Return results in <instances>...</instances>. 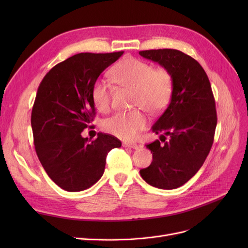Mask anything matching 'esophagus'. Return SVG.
Returning <instances> with one entry per match:
<instances>
[{"label": "esophagus", "mask_w": 248, "mask_h": 248, "mask_svg": "<svg viewBox=\"0 0 248 248\" xmlns=\"http://www.w3.org/2000/svg\"><path fill=\"white\" fill-rule=\"evenodd\" d=\"M124 147H128V148H132V149H138L139 145L137 142H123Z\"/></svg>", "instance_id": "obj_1"}]
</instances>
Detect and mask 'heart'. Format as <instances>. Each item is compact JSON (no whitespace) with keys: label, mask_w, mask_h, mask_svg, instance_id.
Returning <instances> with one entry per match:
<instances>
[{"label":"heart","mask_w":248,"mask_h":248,"mask_svg":"<svg viewBox=\"0 0 248 248\" xmlns=\"http://www.w3.org/2000/svg\"><path fill=\"white\" fill-rule=\"evenodd\" d=\"M117 84L134 91L133 107L144 108L149 114H159L168 107L174 90L171 73L163 67L153 68L151 64L136 58H126L110 71ZM92 100L100 111L110 106V90L107 81L97 79L91 90ZM146 125V117L140 110L116 112L103 123V128L117 138H136Z\"/></svg>","instance_id":"b5f03b06"}]
</instances>
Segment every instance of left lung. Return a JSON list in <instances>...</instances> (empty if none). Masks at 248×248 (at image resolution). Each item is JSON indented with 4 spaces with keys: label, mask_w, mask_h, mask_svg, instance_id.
Segmentation results:
<instances>
[{
    "label": "left lung",
    "mask_w": 248,
    "mask_h": 248,
    "mask_svg": "<svg viewBox=\"0 0 248 248\" xmlns=\"http://www.w3.org/2000/svg\"><path fill=\"white\" fill-rule=\"evenodd\" d=\"M140 55L168 69L174 80L169 107L151 128L164 144L156 140L147 145L153 160L140 174L157 188L175 189L197 174L212 147L217 116L211 85L199 62L182 51L150 49Z\"/></svg>",
    "instance_id": "8db88e82"
}]
</instances>
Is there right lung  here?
Here are the masks:
<instances>
[{
    "mask_svg": "<svg viewBox=\"0 0 248 248\" xmlns=\"http://www.w3.org/2000/svg\"><path fill=\"white\" fill-rule=\"evenodd\" d=\"M124 51L81 52L57 64L40 82L31 124L37 156L48 177L62 189L82 191L102 177L107 155L121 141L99 132L96 140L81 132L93 121V84Z\"/></svg>",
    "mask_w": 248,
    "mask_h": 248,
    "instance_id": "1",
    "label": "right lung"
}]
</instances>
